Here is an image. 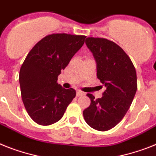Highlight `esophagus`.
<instances>
[{
	"label": "esophagus",
	"mask_w": 156,
	"mask_h": 156,
	"mask_svg": "<svg viewBox=\"0 0 156 156\" xmlns=\"http://www.w3.org/2000/svg\"><path fill=\"white\" fill-rule=\"evenodd\" d=\"M84 94H85V93L82 92V91H80V90H78V91H77V93H76V95H77V97L83 96Z\"/></svg>",
	"instance_id": "34e87169"
}]
</instances>
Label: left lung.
Listing matches in <instances>:
<instances>
[{"label": "left lung", "mask_w": 156, "mask_h": 156, "mask_svg": "<svg viewBox=\"0 0 156 156\" xmlns=\"http://www.w3.org/2000/svg\"><path fill=\"white\" fill-rule=\"evenodd\" d=\"M86 44L96 61L97 77L105 90L98 99L87 94L91 103L83 116L91 128L103 132L116 126L129 110L136 93V72L128 55L114 42L88 37Z\"/></svg>", "instance_id": "obj_1"}]
</instances>
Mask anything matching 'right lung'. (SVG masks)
<instances>
[{"mask_svg": "<svg viewBox=\"0 0 156 156\" xmlns=\"http://www.w3.org/2000/svg\"><path fill=\"white\" fill-rule=\"evenodd\" d=\"M86 37L49 35L38 42L26 57L19 75L22 100L30 117L39 125L58 121L75 98L74 89L62 88L57 81Z\"/></svg>", "mask_w": 156, "mask_h": 156, "instance_id": "obj_1", "label": "right lung"}]
</instances>
